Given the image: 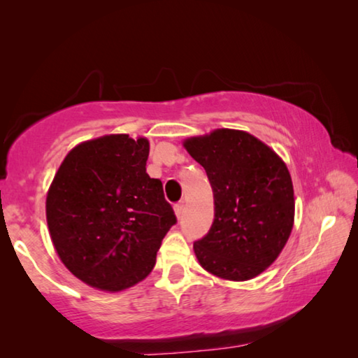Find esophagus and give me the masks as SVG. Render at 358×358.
I'll return each mask as SVG.
<instances>
[{"label": "esophagus", "instance_id": "esophagus-1", "mask_svg": "<svg viewBox=\"0 0 358 358\" xmlns=\"http://www.w3.org/2000/svg\"><path fill=\"white\" fill-rule=\"evenodd\" d=\"M173 210H175V215H177V217L183 216V213H185V202H180V203L175 205Z\"/></svg>", "mask_w": 358, "mask_h": 358}]
</instances>
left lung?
<instances>
[{
  "mask_svg": "<svg viewBox=\"0 0 358 358\" xmlns=\"http://www.w3.org/2000/svg\"><path fill=\"white\" fill-rule=\"evenodd\" d=\"M208 175L215 197L210 232L194 243L203 270L248 281L268 268L294 227L295 197L280 155L246 131L215 129L183 141Z\"/></svg>",
  "mask_w": 358,
  "mask_h": 358,
  "instance_id": "left-lung-1",
  "label": "left lung"
}]
</instances>
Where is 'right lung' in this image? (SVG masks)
<instances>
[{
	"mask_svg": "<svg viewBox=\"0 0 358 358\" xmlns=\"http://www.w3.org/2000/svg\"><path fill=\"white\" fill-rule=\"evenodd\" d=\"M147 137L107 134L76 145L53 177L45 216L58 257L93 289L121 292L147 278L177 217L150 178Z\"/></svg>",
	"mask_w": 358,
	"mask_h": 358,
	"instance_id": "obj_1",
	"label": "right lung"
}]
</instances>
